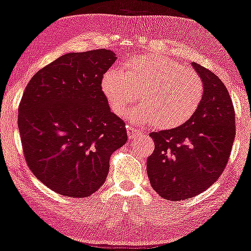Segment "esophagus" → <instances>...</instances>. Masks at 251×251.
I'll return each mask as SVG.
<instances>
[{
  "label": "esophagus",
  "instance_id": "34e87169",
  "mask_svg": "<svg viewBox=\"0 0 251 251\" xmlns=\"http://www.w3.org/2000/svg\"><path fill=\"white\" fill-rule=\"evenodd\" d=\"M141 134H143V133H141L139 129L131 127V126H128V127H127V137H128V139H135Z\"/></svg>",
  "mask_w": 251,
  "mask_h": 251
}]
</instances>
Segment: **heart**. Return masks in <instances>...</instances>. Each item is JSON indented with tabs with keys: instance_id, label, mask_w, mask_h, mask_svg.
Masks as SVG:
<instances>
[{
	"instance_id": "obj_1",
	"label": "heart",
	"mask_w": 251,
	"mask_h": 251,
	"mask_svg": "<svg viewBox=\"0 0 251 251\" xmlns=\"http://www.w3.org/2000/svg\"><path fill=\"white\" fill-rule=\"evenodd\" d=\"M100 89L117 116L124 117L139 92L141 104L131 112L132 122L161 129L179 127L194 116L203 96L201 77L176 60L161 55H141L126 60L120 70L108 69Z\"/></svg>"
}]
</instances>
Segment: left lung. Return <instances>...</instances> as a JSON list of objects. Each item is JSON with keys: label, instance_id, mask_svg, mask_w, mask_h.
Returning <instances> with one entry per match:
<instances>
[{"label": "left lung", "instance_id": "left-lung-1", "mask_svg": "<svg viewBox=\"0 0 251 251\" xmlns=\"http://www.w3.org/2000/svg\"><path fill=\"white\" fill-rule=\"evenodd\" d=\"M203 83L198 111L188 122L172 129L152 132L154 152L147 159L151 186L170 201L199 195L221 176L235 139V111L221 79L192 63Z\"/></svg>", "mask_w": 251, "mask_h": 251}]
</instances>
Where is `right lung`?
Returning <instances> with one entry per match:
<instances>
[{"label":"right lung","mask_w":251,"mask_h":251,"mask_svg":"<svg viewBox=\"0 0 251 251\" xmlns=\"http://www.w3.org/2000/svg\"><path fill=\"white\" fill-rule=\"evenodd\" d=\"M111 50L60 56L36 72L19 107L24 158L37 179L69 198H86L106 180L111 154L127 141L125 123L102 95Z\"/></svg>","instance_id":"1"}]
</instances>
